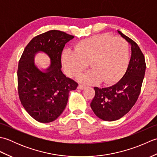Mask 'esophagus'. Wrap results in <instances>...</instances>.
<instances>
[{"instance_id": "obj_1", "label": "esophagus", "mask_w": 157, "mask_h": 157, "mask_svg": "<svg viewBox=\"0 0 157 157\" xmlns=\"http://www.w3.org/2000/svg\"><path fill=\"white\" fill-rule=\"evenodd\" d=\"M78 89H80V90H84V89H85L86 88V86H85V85H83V84H79V86H78Z\"/></svg>"}]
</instances>
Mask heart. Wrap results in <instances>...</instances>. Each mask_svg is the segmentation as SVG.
<instances>
[{"instance_id": "obj_1", "label": "heart", "mask_w": 157, "mask_h": 157, "mask_svg": "<svg viewBox=\"0 0 157 157\" xmlns=\"http://www.w3.org/2000/svg\"><path fill=\"white\" fill-rule=\"evenodd\" d=\"M62 63L71 76L79 75L87 67L92 68L80 77L82 81L96 83L114 82L124 71L129 61V46L124 39L101 34L82 40L74 50L65 49Z\"/></svg>"}]
</instances>
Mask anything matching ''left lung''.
Wrapping results in <instances>:
<instances>
[{
    "label": "left lung",
    "mask_w": 157,
    "mask_h": 157,
    "mask_svg": "<svg viewBox=\"0 0 157 157\" xmlns=\"http://www.w3.org/2000/svg\"><path fill=\"white\" fill-rule=\"evenodd\" d=\"M131 45L132 55L127 71L117 84L106 88L94 87L95 96L90 103L94 114L102 120L113 121L127 114L137 101L145 74L144 56L138 45L117 30Z\"/></svg>",
    "instance_id": "left-lung-1"
}]
</instances>
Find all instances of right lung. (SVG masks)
Here are the masks:
<instances>
[{
    "instance_id": "add662e5",
    "label": "right lung",
    "mask_w": 157,
    "mask_h": 157,
    "mask_svg": "<svg viewBox=\"0 0 157 157\" xmlns=\"http://www.w3.org/2000/svg\"><path fill=\"white\" fill-rule=\"evenodd\" d=\"M74 36L59 30H51L36 36L26 46L19 61L18 94L21 105L32 118L50 123L64 111L69 93L78 84L61 71V54L67 42ZM44 52L51 65L42 71L35 65V55Z\"/></svg>"
}]
</instances>
